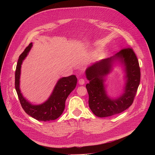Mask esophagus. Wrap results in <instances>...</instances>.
<instances>
[{
	"instance_id": "34e87169",
	"label": "esophagus",
	"mask_w": 155,
	"mask_h": 155,
	"mask_svg": "<svg viewBox=\"0 0 155 155\" xmlns=\"http://www.w3.org/2000/svg\"><path fill=\"white\" fill-rule=\"evenodd\" d=\"M78 83H79L80 84H84V79H83V78L79 79V80H78Z\"/></svg>"
}]
</instances>
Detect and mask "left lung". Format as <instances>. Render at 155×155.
Returning a JSON list of instances; mask_svg holds the SVG:
<instances>
[{"label": "left lung", "instance_id": "obj_1", "mask_svg": "<svg viewBox=\"0 0 155 155\" xmlns=\"http://www.w3.org/2000/svg\"><path fill=\"white\" fill-rule=\"evenodd\" d=\"M118 58L125 64L127 81L124 94L112 100L106 94L103 77L109 72L113 59ZM86 75L90 81L86 85L90 108L96 116L102 118L120 114L132 104L140 81V69L133 49L128 47L123 48L115 56L103 59L88 68Z\"/></svg>", "mask_w": 155, "mask_h": 155}]
</instances>
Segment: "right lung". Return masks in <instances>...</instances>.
<instances>
[{
  "mask_svg": "<svg viewBox=\"0 0 155 155\" xmlns=\"http://www.w3.org/2000/svg\"><path fill=\"white\" fill-rule=\"evenodd\" d=\"M32 46V43H29V45L19 56L15 71V89L21 107L28 115L38 121H47L54 120L62 115L65 108V100L75 88L77 78L74 75L61 78L58 81L52 94L47 101L38 105L31 104L23 97L21 93L19 77L22 62L27 56Z\"/></svg>",
  "mask_w": 155,
  "mask_h": 155,
  "instance_id": "1",
  "label": "right lung"
}]
</instances>
